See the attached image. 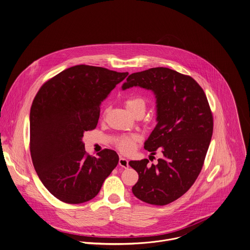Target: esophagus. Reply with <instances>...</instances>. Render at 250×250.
Wrapping results in <instances>:
<instances>
[{
    "label": "esophagus",
    "mask_w": 250,
    "mask_h": 250,
    "mask_svg": "<svg viewBox=\"0 0 250 250\" xmlns=\"http://www.w3.org/2000/svg\"><path fill=\"white\" fill-rule=\"evenodd\" d=\"M119 166H121L122 168H128L129 167V161L128 159H124V158H120L119 161H118Z\"/></svg>",
    "instance_id": "34e87169"
}]
</instances>
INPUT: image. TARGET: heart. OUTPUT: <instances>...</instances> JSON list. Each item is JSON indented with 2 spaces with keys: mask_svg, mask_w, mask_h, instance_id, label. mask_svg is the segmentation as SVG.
<instances>
[{
  "mask_svg": "<svg viewBox=\"0 0 250 250\" xmlns=\"http://www.w3.org/2000/svg\"><path fill=\"white\" fill-rule=\"evenodd\" d=\"M126 108L133 114L136 110H142L145 112L146 103L142 98H131L126 101ZM137 137L136 136H121L116 143L117 148L124 154H131L136 148Z\"/></svg>",
  "mask_w": 250,
  "mask_h": 250,
  "instance_id": "b5f03b06",
  "label": "heart"
}]
</instances>
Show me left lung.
<instances>
[{"instance_id": "1", "label": "left lung", "mask_w": 250, "mask_h": 250, "mask_svg": "<svg viewBox=\"0 0 250 250\" xmlns=\"http://www.w3.org/2000/svg\"><path fill=\"white\" fill-rule=\"evenodd\" d=\"M140 87L156 97L157 126L144 142L162 159L131 160L138 173L133 194L140 201L165 205L186 193L202 171L213 134V116L201 86L190 76L168 68H152L128 76L122 90Z\"/></svg>"}]
</instances>
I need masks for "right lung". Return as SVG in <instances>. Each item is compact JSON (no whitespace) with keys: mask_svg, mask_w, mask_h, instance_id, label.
<instances>
[{"mask_svg":"<svg viewBox=\"0 0 250 250\" xmlns=\"http://www.w3.org/2000/svg\"><path fill=\"white\" fill-rule=\"evenodd\" d=\"M128 72L78 65L41 87L30 109V155L45 188L66 204L93 199L118 163L110 149L91 157L82 141L98 122L101 102Z\"/></svg>","mask_w":250,"mask_h":250,"instance_id":"obj_1","label":"right lung"}]
</instances>
